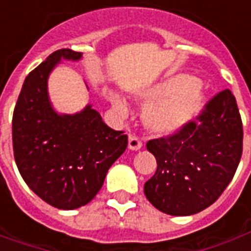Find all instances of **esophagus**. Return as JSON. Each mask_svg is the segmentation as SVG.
<instances>
[{"label": "esophagus", "instance_id": "esophagus-1", "mask_svg": "<svg viewBox=\"0 0 251 251\" xmlns=\"http://www.w3.org/2000/svg\"><path fill=\"white\" fill-rule=\"evenodd\" d=\"M127 147L131 151H138L142 147V140L138 136H136V134H130L129 136V144H127Z\"/></svg>", "mask_w": 251, "mask_h": 251}]
</instances>
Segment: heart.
Segmentation results:
<instances>
[{"label":"heart","mask_w":251,"mask_h":251,"mask_svg":"<svg viewBox=\"0 0 251 251\" xmlns=\"http://www.w3.org/2000/svg\"><path fill=\"white\" fill-rule=\"evenodd\" d=\"M142 100L148 104L147 125L156 133L168 134L181 129L199 113L203 93L192 76L176 75L147 91ZM111 104L118 115L127 114V103L122 98L115 97Z\"/></svg>","instance_id":"b5f03b06"}]
</instances>
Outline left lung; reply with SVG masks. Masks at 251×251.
Returning a JSON list of instances; mask_svg holds the SVG:
<instances>
[{"label": "left lung", "mask_w": 251, "mask_h": 251, "mask_svg": "<svg viewBox=\"0 0 251 251\" xmlns=\"http://www.w3.org/2000/svg\"><path fill=\"white\" fill-rule=\"evenodd\" d=\"M243 127L237 100L226 88L199 114L167 137L147 142L157 160L144 185L147 199L168 215H194L215 203L242 156Z\"/></svg>", "instance_id": "8db88e82"}]
</instances>
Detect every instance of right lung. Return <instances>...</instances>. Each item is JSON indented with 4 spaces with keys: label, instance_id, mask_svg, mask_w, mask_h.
Returning a JSON list of instances; mask_svg holds the SVG:
<instances>
[{
    "label": "right lung",
    "instance_id": "add662e5",
    "mask_svg": "<svg viewBox=\"0 0 251 251\" xmlns=\"http://www.w3.org/2000/svg\"><path fill=\"white\" fill-rule=\"evenodd\" d=\"M80 57V52L57 50L30 71L12 121L20 174L40 199L60 210L90 203L127 147L125 133L109 127L90 104L74 115H59L52 109L47 93L50 72L62 59Z\"/></svg>",
    "mask_w": 251,
    "mask_h": 251
}]
</instances>
